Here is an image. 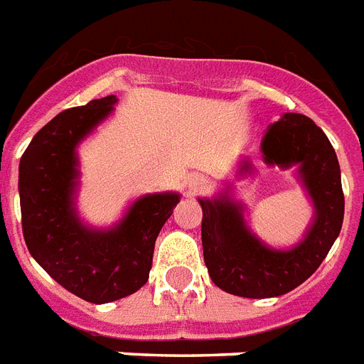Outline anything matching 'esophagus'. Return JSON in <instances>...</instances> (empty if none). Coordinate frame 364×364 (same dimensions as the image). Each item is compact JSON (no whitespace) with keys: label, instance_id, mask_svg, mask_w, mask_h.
<instances>
[{"label":"esophagus","instance_id":"34e87169","mask_svg":"<svg viewBox=\"0 0 364 364\" xmlns=\"http://www.w3.org/2000/svg\"><path fill=\"white\" fill-rule=\"evenodd\" d=\"M187 185H188V191L191 192H202L209 187V181L203 176H198L196 173V176L188 177Z\"/></svg>","mask_w":364,"mask_h":364}]
</instances>
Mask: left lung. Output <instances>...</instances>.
I'll list each match as a JSON object with an SVG mask.
<instances>
[{"label": "left lung", "instance_id": "left-lung-1", "mask_svg": "<svg viewBox=\"0 0 364 364\" xmlns=\"http://www.w3.org/2000/svg\"><path fill=\"white\" fill-rule=\"evenodd\" d=\"M264 162L286 170L299 166V179L314 205V220L294 249L277 250L249 230L241 203L228 194L200 200L203 262L224 291L250 299L279 297L303 284L320 267L344 220L341 166L329 138L303 114H284L262 140ZM241 172H250L247 161Z\"/></svg>", "mask_w": 364, "mask_h": 364}]
</instances>
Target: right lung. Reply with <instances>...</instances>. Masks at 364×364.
<instances>
[{"instance_id":"1","label":"right lung","mask_w":364,"mask_h":364,"mask_svg":"<svg viewBox=\"0 0 364 364\" xmlns=\"http://www.w3.org/2000/svg\"><path fill=\"white\" fill-rule=\"evenodd\" d=\"M115 95L61 112L20 159L22 232L29 254L65 289L90 303L134 294L149 279L156 235L179 202L176 192L138 198L114 228L80 220L76 146L114 112Z\"/></svg>"}]
</instances>
